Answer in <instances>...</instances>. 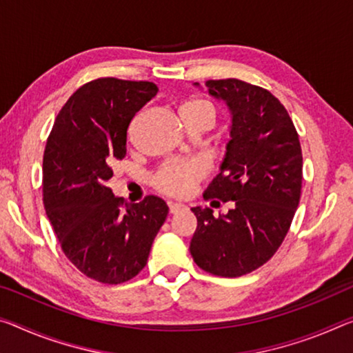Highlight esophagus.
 <instances>
[{
	"mask_svg": "<svg viewBox=\"0 0 353 353\" xmlns=\"http://www.w3.org/2000/svg\"><path fill=\"white\" fill-rule=\"evenodd\" d=\"M187 209H188V207L185 204L170 203V214H172V215H176V214H179V212H183V210H187Z\"/></svg>",
	"mask_w": 353,
	"mask_h": 353,
	"instance_id": "obj_1",
	"label": "esophagus"
}]
</instances>
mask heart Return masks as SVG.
Listing matches in <instances>:
<instances>
[{
  "mask_svg": "<svg viewBox=\"0 0 353 353\" xmlns=\"http://www.w3.org/2000/svg\"><path fill=\"white\" fill-rule=\"evenodd\" d=\"M181 116L185 119L205 122L212 127L215 121V108L207 100L193 99L181 106ZM207 174L209 165L204 160H171L157 168L150 176V182L166 196L187 198Z\"/></svg>",
  "mask_w": 353,
  "mask_h": 353,
  "instance_id": "b5f03b06",
  "label": "heart"
}]
</instances>
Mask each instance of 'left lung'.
Here are the masks:
<instances>
[{"label":"left lung","mask_w":353,"mask_h":353,"mask_svg":"<svg viewBox=\"0 0 353 353\" xmlns=\"http://www.w3.org/2000/svg\"><path fill=\"white\" fill-rule=\"evenodd\" d=\"M205 88L226 102L232 124L220 172L204 198L232 201V209L215 218L209 207H193L198 226L190 253L212 275L237 278L281 247L299 207L303 157L288 110L267 89L237 78L209 80Z\"/></svg>","instance_id":"1"}]
</instances>
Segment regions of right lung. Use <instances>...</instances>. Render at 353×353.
Returning <instances> with one entry per match:
<instances>
[{
	"instance_id": "obj_1",
	"label": "right lung",
	"mask_w": 353,
	"mask_h": 353,
	"mask_svg": "<svg viewBox=\"0 0 353 353\" xmlns=\"http://www.w3.org/2000/svg\"><path fill=\"white\" fill-rule=\"evenodd\" d=\"M150 81L97 78L61 108L43 152V205L59 245L88 278L121 284L148 264L168 215L161 198L128 204L108 182L127 152V128L155 97Z\"/></svg>"
}]
</instances>
